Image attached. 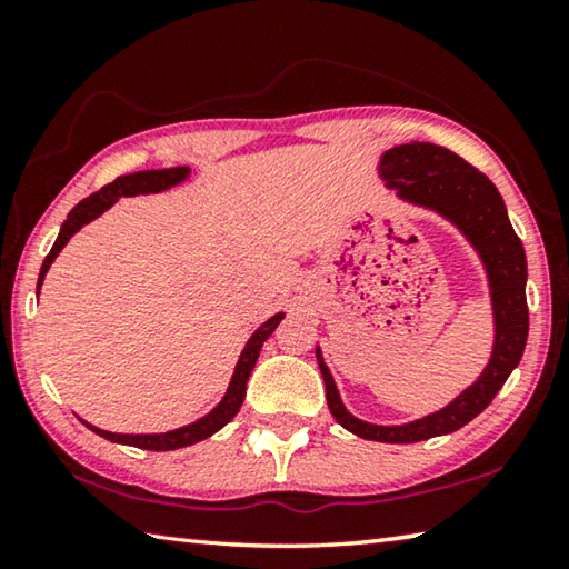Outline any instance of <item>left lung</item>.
I'll use <instances>...</instances> for the list:
<instances>
[{"mask_svg":"<svg viewBox=\"0 0 569 569\" xmlns=\"http://www.w3.org/2000/svg\"><path fill=\"white\" fill-rule=\"evenodd\" d=\"M379 178L397 192L401 203L429 210L455 226L475 248L487 276L489 306H492V351L479 377L461 389L445 407L403 423L363 421L346 409L333 373L323 361L321 346L316 359L323 373L326 401L333 419L351 435L387 445H411L431 437L451 435L485 411L509 373L525 353L529 313H527V256L522 240L509 223L507 206L495 182L485 172L471 168L465 158L435 142H403L381 152Z\"/></svg>","mask_w":569,"mask_h":569,"instance_id":"obj_1","label":"left lung"}]
</instances>
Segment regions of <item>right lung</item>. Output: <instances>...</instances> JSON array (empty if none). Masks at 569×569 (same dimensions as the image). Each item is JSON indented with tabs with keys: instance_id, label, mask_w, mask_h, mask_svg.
Here are the masks:
<instances>
[{
	"instance_id": "right-lung-1",
	"label": "right lung",
	"mask_w": 569,
	"mask_h": 569,
	"mask_svg": "<svg viewBox=\"0 0 569 569\" xmlns=\"http://www.w3.org/2000/svg\"><path fill=\"white\" fill-rule=\"evenodd\" d=\"M190 178V168L188 166H178V168H162V170H140V172H128V176H120L118 180H112L110 186H104L102 190L92 192L90 198H84L77 203L70 216L60 228V236H57L54 246L50 250V256L44 258L42 271H40V281H37V293L42 291V281L50 266L54 263V258L60 256V250L70 243V238L77 233V230L92 223L94 218H100L104 210H110L120 198H132V196H150V192H162L170 188H178L180 182H186ZM283 311L273 313L271 319L263 321L253 336L246 341L243 351L238 356V363L233 369V377H230L228 389L223 393L213 409H210L206 417H200L196 421L186 423V427L170 429V431H160V435H118V431H104L100 427H92L84 419H80L84 427L92 429L94 435L104 437L108 441H114V445H128V447H140V449H150V451H170V449H182L196 445V441H203L208 437H213L216 431H220L226 423L236 417L243 407L246 399V383L250 379V371L258 361V353H261V346L276 331V326L281 323Z\"/></svg>"
}]
</instances>
